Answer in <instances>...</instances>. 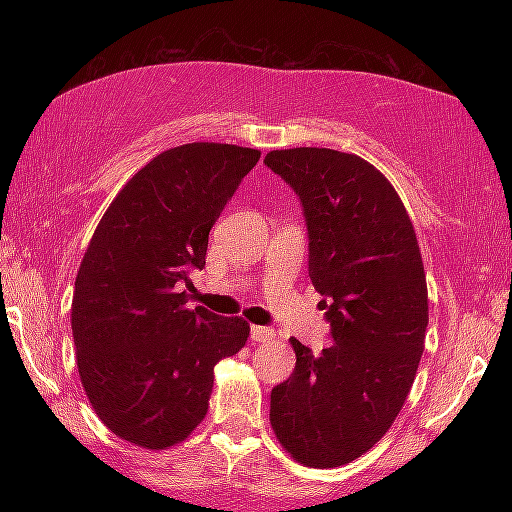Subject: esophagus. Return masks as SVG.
<instances>
[{
  "instance_id": "esophagus-1",
  "label": "esophagus",
  "mask_w": 512,
  "mask_h": 512,
  "mask_svg": "<svg viewBox=\"0 0 512 512\" xmlns=\"http://www.w3.org/2000/svg\"><path fill=\"white\" fill-rule=\"evenodd\" d=\"M275 329L271 327H262V325H253L250 327V339L257 341V343H271L275 341Z\"/></svg>"
}]
</instances>
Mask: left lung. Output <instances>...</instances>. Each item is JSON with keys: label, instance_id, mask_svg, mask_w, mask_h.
<instances>
[{"label": "left lung", "instance_id": "8db88e82", "mask_svg": "<svg viewBox=\"0 0 512 512\" xmlns=\"http://www.w3.org/2000/svg\"><path fill=\"white\" fill-rule=\"evenodd\" d=\"M264 164L298 194L309 277L332 345L298 339L296 368L271 393V427L307 467H339L379 443L409 395L429 323L427 277L400 196L354 153L284 149Z\"/></svg>", "mask_w": 512, "mask_h": 512}]
</instances>
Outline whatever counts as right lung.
I'll return each instance as SVG.
<instances>
[{"label":"right lung","instance_id":"1","mask_svg":"<svg viewBox=\"0 0 512 512\" xmlns=\"http://www.w3.org/2000/svg\"><path fill=\"white\" fill-rule=\"evenodd\" d=\"M259 155L216 142L155 155L94 230L74 282L76 366L92 409L128 443L185 440L210 406L214 366L248 341L244 318L189 309L183 284Z\"/></svg>","mask_w":512,"mask_h":512}]
</instances>
